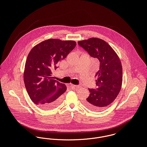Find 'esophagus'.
<instances>
[{"label":"esophagus","mask_w":147,"mask_h":147,"mask_svg":"<svg viewBox=\"0 0 147 147\" xmlns=\"http://www.w3.org/2000/svg\"><path fill=\"white\" fill-rule=\"evenodd\" d=\"M76 89H80L82 88V86L81 85H73Z\"/></svg>","instance_id":"esophagus-1"}]
</instances>
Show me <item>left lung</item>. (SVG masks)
I'll use <instances>...</instances> for the list:
<instances>
[{"label":"left lung","instance_id":"1","mask_svg":"<svg viewBox=\"0 0 147 147\" xmlns=\"http://www.w3.org/2000/svg\"><path fill=\"white\" fill-rule=\"evenodd\" d=\"M78 43L100 61V68L95 75L97 88L88 89L90 94L84 105L93 111L102 110L115 100L121 89L122 63L115 51L103 40L90 38Z\"/></svg>","mask_w":147,"mask_h":147}]
</instances>
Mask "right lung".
I'll return each mask as SVG.
<instances>
[{"label":"right lung","mask_w":147,"mask_h":147,"mask_svg":"<svg viewBox=\"0 0 147 147\" xmlns=\"http://www.w3.org/2000/svg\"><path fill=\"white\" fill-rule=\"evenodd\" d=\"M74 41L49 39L34 46L29 52L24 72V84L31 100L43 110L57 107L67 87L53 79L52 70L75 48Z\"/></svg>","instance_id":"add662e5"}]
</instances>
